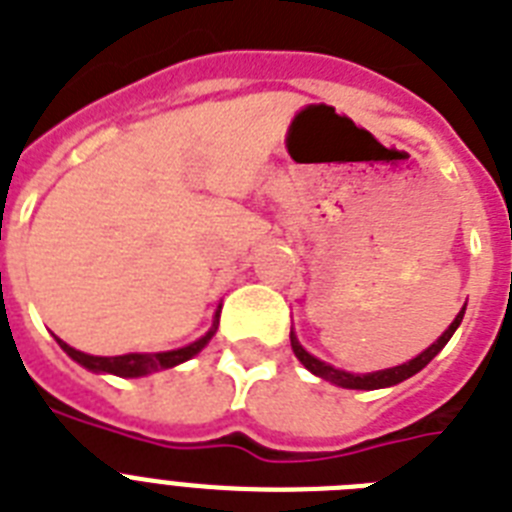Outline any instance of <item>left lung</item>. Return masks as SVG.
Masks as SVG:
<instances>
[{"label": "left lung", "mask_w": 512, "mask_h": 512, "mask_svg": "<svg viewBox=\"0 0 512 512\" xmlns=\"http://www.w3.org/2000/svg\"><path fill=\"white\" fill-rule=\"evenodd\" d=\"M463 314H466V308H463V311L455 316V322L445 329V335L439 337L434 345H429V348H426L421 356H416L413 361L403 363V366L374 371V374H348V371H340V369H335V366H329V363L319 361V358H314L311 353H306V350L301 348V342L295 340L293 332H290V345H293V353L298 356V361H301L303 366L311 371V374H316V377L327 379V382L337 384V387H348V390H379V387H392V384H400L403 379L413 377V374H418V371L424 369L426 363L432 361L439 350L445 348L447 340L453 337V332L458 329V324L463 322Z\"/></svg>", "instance_id": "left-lung-1"}]
</instances>
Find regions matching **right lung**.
<instances>
[{"label": "right lung", "mask_w": 512, "mask_h": 512, "mask_svg": "<svg viewBox=\"0 0 512 512\" xmlns=\"http://www.w3.org/2000/svg\"><path fill=\"white\" fill-rule=\"evenodd\" d=\"M217 324H219V311L214 316V327L206 332L201 340L190 342L188 348H180V350H167V353H128V356H112V358H104V356H88V353H80V350L70 348L67 342L57 340L59 348L65 350L67 356L78 361L80 366H86L91 371H107V374H117V377H143V374H151V371H162V369H172L177 363L188 361L198 353V350L204 348L206 342L214 337L217 332Z\"/></svg>", "instance_id": "obj_1"}]
</instances>
